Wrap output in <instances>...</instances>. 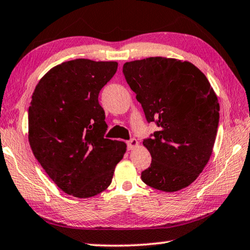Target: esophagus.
<instances>
[{"label": "esophagus", "instance_id": "obj_1", "mask_svg": "<svg viewBox=\"0 0 250 250\" xmlns=\"http://www.w3.org/2000/svg\"><path fill=\"white\" fill-rule=\"evenodd\" d=\"M126 145H128V149L129 150H133V149H136V148H138V146H139V142H138V140L137 139H131V140H129L128 142H126Z\"/></svg>", "mask_w": 250, "mask_h": 250}]
</instances>
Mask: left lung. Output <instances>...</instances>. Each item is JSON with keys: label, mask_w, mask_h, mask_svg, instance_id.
<instances>
[{"label": "left lung", "mask_w": 250, "mask_h": 250, "mask_svg": "<svg viewBox=\"0 0 250 250\" xmlns=\"http://www.w3.org/2000/svg\"><path fill=\"white\" fill-rule=\"evenodd\" d=\"M124 74L146 120L159 126L144 141L152 161L142 181L165 192L188 187L210 159L219 122L208 79L191 62L164 57L125 62Z\"/></svg>", "instance_id": "8db88e82"}]
</instances>
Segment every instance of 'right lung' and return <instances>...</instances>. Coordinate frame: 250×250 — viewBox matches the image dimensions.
<instances>
[{
	"label": "right lung",
	"instance_id": "add662e5",
	"mask_svg": "<svg viewBox=\"0 0 250 250\" xmlns=\"http://www.w3.org/2000/svg\"><path fill=\"white\" fill-rule=\"evenodd\" d=\"M116 61L75 59L43 75L29 108V142L37 160L68 195L89 198L109 187L124 158V141L104 138L108 125L99 92Z\"/></svg>",
	"mask_w": 250,
	"mask_h": 250
}]
</instances>
